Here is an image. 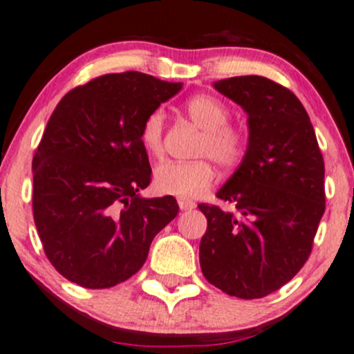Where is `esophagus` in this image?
<instances>
[{"instance_id":"34e87169","label":"esophagus","mask_w":354,"mask_h":354,"mask_svg":"<svg viewBox=\"0 0 354 354\" xmlns=\"http://www.w3.org/2000/svg\"><path fill=\"white\" fill-rule=\"evenodd\" d=\"M177 202H178V207H180V210H192L194 207H196V202H192L190 198L180 197Z\"/></svg>"}]
</instances>
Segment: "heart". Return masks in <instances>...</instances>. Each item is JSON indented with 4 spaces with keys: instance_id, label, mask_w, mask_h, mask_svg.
I'll return each instance as SVG.
<instances>
[{
    "instance_id": "heart-1",
    "label": "heart",
    "mask_w": 354,
    "mask_h": 354,
    "mask_svg": "<svg viewBox=\"0 0 354 354\" xmlns=\"http://www.w3.org/2000/svg\"><path fill=\"white\" fill-rule=\"evenodd\" d=\"M185 112L194 124L204 129L196 156L190 162L169 160L153 172V185L160 194L177 197H197L216 180L217 162L224 169H232L245 153V137L237 127L227 124V106L212 95H196L185 103ZM165 115L160 109L145 118L140 129V142L152 157L164 153Z\"/></svg>"
}]
</instances>
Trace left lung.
Wrapping results in <instances>:
<instances>
[{
  "mask_svg": "<svg viewBox=\"0 0 354 354\" xmlns=\"http://www.w3.org/2000/svg\"><path fill=\"white\" fill-rule=\"evenodd\" d=\"M248 113L249 145L216 194L234 210L198 204L207 217L198 261L225 295L259 299L283 288L308 261L326 209L324 160L299 98L248 75L214 83Z\"/></svg>",
  "mask_w": 354,
  "mask_h": 354,
  "instance_id": "left-lung-1",
  "label": "left lung"
}]
</instances>
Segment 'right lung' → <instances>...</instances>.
<instances>
[{"label":"right lung","mask_w":354,"mask_h":354,"mask_svg":"<svg viewBox=\"0 0 354 354\" xmlns=\"http://www.w3.org/2000/svg\"><path fill=\"white\" fill-rule=\"evenodd\" d=\"M180 88L140 71L109 73L70 90L51 113L31 164L33 217L46 257L71 283H124L176 219L172 196L137 192L152 178L142 124Z\"/></svg>","instance_id":"right-lung-1"}]
</instances>
